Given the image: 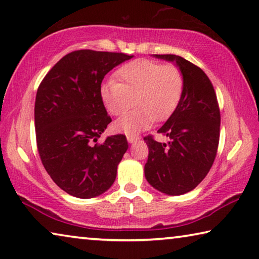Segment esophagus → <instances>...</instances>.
I'll return each mask as SVG.
<instances>
[{
    "label": "esophagus",
    "instance_id": "esophagus-1",
    "mask_svg": "<svg viewBox=\"0 0 259 259\" xmlns=\"http://www.w3.org/2000/svg\"><path fill=\"white\" fill-rule=\"evenodd\" d=\"M126 139H128L129 143H135L138 141L139 137L136 136V135H128V136H126Z\"/></svg>",
    "mask_w": 259,
    "mask_h": 259
}]
</instances>
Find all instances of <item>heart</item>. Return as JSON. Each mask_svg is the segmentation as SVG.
<instances>
[{
	"label": "heart",
	"instance_id": "heart-1",
	"mask_svg": "<svg viewBox=\"0 0 259 259\" xmlns=\"http://www.w3.org/2000/svg\"><path fill=\"white\" fill-rule=\"evenodd\" d=\"M116 77L118 81L109 80L101 85L100 96L106 109L115 116L124 113L134 101L137 105L115 124L126 134L138 133L149 128L154 120L169 117L178 108L186 85L178 65L147 59L124 64Z\"/></svg>",
	"mask_w": 259,
	"mask_h": 259
}]
</instances>
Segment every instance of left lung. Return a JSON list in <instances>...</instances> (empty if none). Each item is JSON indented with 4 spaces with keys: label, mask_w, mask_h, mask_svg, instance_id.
Masks as SVG:
<instances>
[{
    "label": "left lung",
    "mask_w": 259,
    "mask_h": 259,
    "mask_svg": "<svg viewBox=\"0 0 259 259\" xmlns=\"http://www.w3.org/2000/svg\"><path fill=\"white\" fill-rule=\"evenodd\" d=\"M154 56L175 61L186 85L178 108L158 130L169 142H157L152 135L144 137L149 146L145 178L163 194L182 195L203 181L214 161L220 137L219 104L210 78L199 67L173 54Z\"/></svg>",
    "instance_id": "1"
}]
</instances>
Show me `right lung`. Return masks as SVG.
<instances>
[{"mask_svg":"<svg viewBox=\"0 0 259 259\" xmlns=\"http://www.w3.org/2000/svg\"><path fill=\"white\" fill-rule=\"evenodd\" d=\"M133 55L79 49L41 80L34 105L36 147L45 169L67 194L92 198L112 187L128 150L124 135L98 139L112 122L100 89L104 77Z\"/></svg>","mask_w":259,"mask_h":259,"instance_id":"1","label":"right lung"}]
</instances>
